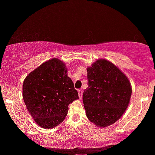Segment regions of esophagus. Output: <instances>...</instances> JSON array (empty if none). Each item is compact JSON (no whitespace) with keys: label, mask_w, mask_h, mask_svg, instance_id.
<instances>
[{"label":"esophagus","mask_w":155,"mask_h":155,"mask_svg":"<svg viewBox=\"0 0 155 155\" xmlns=\"http://www.w3.org/2000/svg\"><path fill=\"white\" fill-rule=\"evenodd\" d=\"M78 94H79V98L81 99V97H82V95H83V90H82V89H80V90H78Z\"/></svg>","instance_id":"1"}]
</instances>
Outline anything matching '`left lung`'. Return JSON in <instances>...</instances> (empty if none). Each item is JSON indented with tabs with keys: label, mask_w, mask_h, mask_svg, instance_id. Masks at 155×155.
I'll return each instance as SVG.
<instances>
[{
	"label": "left lung",
	"mask_w": 155,
	"mask_h": 155,
	"mask_svg": "<svg viewBox=\"0 0 155 155\" xmlns=\"http://www.w3.org/2000/svg\"><path fill=\"white\" fill-rule=\"evenodd\" d=\"M87 79L82 97L87 117L98 127L111 125L128 106L132 93L128 79L116 65L101 59L87 68Z\"/></svg>",
	"instance_id": "8db88e82"
}]
</instances>
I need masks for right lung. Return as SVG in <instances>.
Returning a JSON list of instances; mask_svg holds the SVG:
<instances>
[{"label": "right lung", "instance_id": "add662e5", "mask_svg": "<svg viewBox=\"0 0 155 155\" xmlns=\"http://www.w3.org/2000/svg\"><path fill=\"white\" fill-rule=\"evenodd\" d=\"M65 64L53 58L35 68L23 82V100L36 124L52 128L66 117L68 105L79 99Z\"/></svg>", "mask_w": 155, "mask_h": 155}]
</instances>
